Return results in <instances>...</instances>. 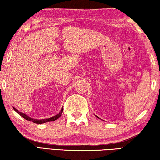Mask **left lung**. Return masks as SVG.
<instances>
[{"label":"left lung","mask_w":160,"mask_h":160,"mask_svg":"<svg viewBox=\"0 0 160 160\" xmlns=\"http://www.w3.org/2000/svg\"><path fill=\"white\" fill-rule=\"evenodd\" d=\"M97 118H99V117H97Z\"/></svg>","instance_id":"8db88e82"}]
</instances>
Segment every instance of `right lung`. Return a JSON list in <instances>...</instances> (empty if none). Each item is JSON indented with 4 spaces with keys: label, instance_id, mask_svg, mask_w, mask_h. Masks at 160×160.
Instances as JSON below:
<instances>
[{
    "label": "right lung",
    "instance_id": "1",
    "mask_svg": "<svg viewBox=\"0 0 160 160\" xmlns=\"http://www.w3.org/2000/svg\"><path fill=\"white\" fill-rule=\"evenodd\" d=\"M13 109H14L15 112L18 113V114H20L22 116V117H23L24 118L26 119V120L32 121V122H33V123H38V124H41V123H46V122H49V121H55V120H56V119H58L59 117H61V113H62V112H63V108H62L61 110V112H59L58 114H56V116H52V117L48 118H44V119H41V120H38V119L32 118L31 117H29V116L25 114V113H22L20 112H19V111L16 109L15 107H13Z\"/></svg>",
    "mask_w": 160,
    "mask_h": 160
}]
</instances>
